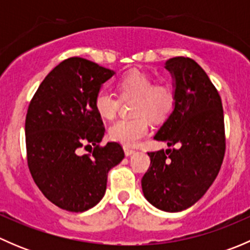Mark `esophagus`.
I'll return each instance as SVG.
<instances>
[{
	"mask_svg": "<svg viewBox=\"0 0 250 250\" xmlns=\"http://www.w3.org/2000/svg\"><path fill=\"white\" fill-rule=\"evenodd\" d=\"M125 156H130V155H133V153L135 152V150L134 148H130V147H128V146H125Z\"/></svg>",
	"mask_w": 250,
	"mask_h": 250,
	"instance_id": "1",
	"label": "esophagus"
}]
</instances>
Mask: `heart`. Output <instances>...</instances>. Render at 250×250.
I'll use <instances>...</instances> for the list:
<instances>
[{
  "label": "heart",
  "instance_id": "heart-1",
  "mask_svg": "<svg viewBox=\"0 0 250 250\" xmlns=\"http://www.w3.org/2000/svg\"><path fill=\"white\" fill-rule=\"evenodd\" d=\"M117 88L122 98L134 97L132 113L134 117L121 118L111 125L109 135L112 140L127 146L137 145L150 129L148 118L162 121L175 106V89L167 81L153 82V78L140 70H130L121 76ZM120 99L103 87L94 97V107L100 117L111 120L117 112Z\"/></svg>",
  "mask_w": 250,
  "mask_h": 250
}]
</instances>
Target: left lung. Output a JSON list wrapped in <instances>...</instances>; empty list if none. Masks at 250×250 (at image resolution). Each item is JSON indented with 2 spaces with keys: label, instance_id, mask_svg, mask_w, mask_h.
Instances as JSON below:
<instances>
[{
  "label": "left lung",
  "instance_id": "1",
  "mask_svg": "<svg viewBox=\"0 0 250 250\" xmlns=\"http://www.w3.org/2000/svg\"><path fill=\"white\" fill-rule=\"evenodd\" d=\"M175 80V106L153 137L176 147L147 152L150 167L141 179L146 200L165 211L195 204L215 180L225 155L221 98L195 60L166 62Z\"/></svg>",
  "mask_w": 250,
  "mask_h": 250
}]
</instances>
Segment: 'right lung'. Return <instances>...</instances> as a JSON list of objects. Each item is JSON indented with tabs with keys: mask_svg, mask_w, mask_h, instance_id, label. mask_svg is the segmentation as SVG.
I'll return each instance as SVG.
<instances>
[{
	"mask_svg": "<svg viewBox=\"0 0 250 250\" xmlns=\"http://www.w3.org/2000/svg\"><path fill=\"white\" fill-rule=\"evenodd\" d=\"M115 72L83 58L54 67L32 97L25 120L26 158L32 179L59 208L84 211L104 197L107 173L125 158L118 143L100 141L105 133L94 97ZM92 143L90 154L79 148Z\"/></svg>",
	"mask_w": 250,
	"mask_h": 250,
	"instance_id": "add662e5",
	"label": "right lung"
}]
</instances>
